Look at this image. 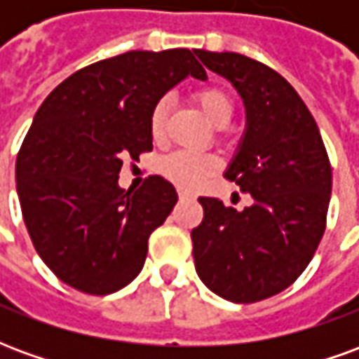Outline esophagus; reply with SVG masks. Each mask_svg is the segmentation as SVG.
Instances as JSON below:
<instances>
[{"instance_id": "1", "label": "esophagus", "mask_w": 359, "mask_h": 359, "mask_svg": "<svg viewBox=\"0 0 359 359\" xmlns=\"http://www.w3.org/2000/svg\"><path fill=\"white\" fill-rule=\"evenodd\" d=\"M179 198L180 200H188V198H192V194L187 192V190H179Z\"/></svg>"}]
</instances>
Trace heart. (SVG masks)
<instances>
[{
	"label": "heart",
	"mask_w": 359,
	"mask_h": 359,
	"mask_svg": "<svg viewBox=\"0 0 359 359\" xmlns=\"http://www.w3.org/2000/svg\"><path fill=\"white\" fill-rule=\"evenodd\" d=\"M194 103L211 126H225L234 113V102L223 88H203L194 94ZM171 103L167 97L157 100L154 109L149 113V134L156 142L163 140L169 121ZM217 171V159L203 154L190 151H175L165 156L159 161V172L165 179L182 188L198 187L203 179Z\"/></svg>",
	"instance_id": "heart-1"
}]
</instances>
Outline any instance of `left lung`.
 Here are the masks:
<instances>
[{
  "label": "left lung",
  "mask_w": 359,
  "mask_h": 359,
  "mask_svg": "<svg viewBox=\"0 0 359 359\" xmlns=\"http://www.w3.org/2000/svg\"><path fill=\"white\" fill-rule=\"evenodd\" d=\"M196 55L244 100L246 133L225 177L254 200L236 211L200 198L196 273L221 298L252 304L283 292L311 262L327 225L331 163L316 118L277 71L233 51Z\"/></svg>",
  "instance_id": "8db88e82"
}]
</instances>
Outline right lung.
Wrapping results in <instances>:
<instances>
[{"mask_svg":"<svg viewBox=\"0 0 359 359\" xmlns=\"http://www.w3.org/2000/svg\"><path fill=\"white\" fill-rule=\"evenodd\" d=\"M205 71L190 50L126 51L53 90L17 156V194L38 256L55 277L94 296L117 292L146 262L149 234L179 200L159 175L118 188L123 159L151 151L149 113L165 92Z\"/></svg>","mask_w":359,"mask_h":359,"instance_id":"right-lung-1","label":"right lung"}]
</instances>
